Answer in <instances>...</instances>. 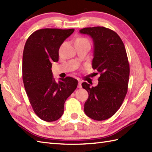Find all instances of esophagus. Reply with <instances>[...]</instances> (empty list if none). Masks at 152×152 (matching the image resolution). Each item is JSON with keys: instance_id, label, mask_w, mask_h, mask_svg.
<instances>
[{"instance_id": "esophagus-1", "label": "esophagus", "mask_w": 152, "mask_h": 152, "mask_svg": "<svg viewBox=\"0 0 152 152\" xmlns=\"http://www.w3.org/2000/svg\"><path fill=\"white\" fill-rule=\"evenodd\" d=\"M77 87L80 89V88H82V81L79 80L78 81V86H77Z\"/></svg>"}]
</instances>
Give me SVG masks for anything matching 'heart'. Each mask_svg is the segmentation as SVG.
<instances>
[{
  "mask_svg": "<svg viewBox=\"0 0 152 152\" xmlns=\"http://www.w3.org/2000/svg\"><path fill=\"white\" fill-rule=\"evenodd\" d=\"M76 41H81V42H89V41L86 37H79L76 39Z\"/></svg>",
  "mask_w": 152,
  "mask_h": 152,
  "instance_id": "obj_1",
  "label": "heart"
}]
</instances>
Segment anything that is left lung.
Returning <instances> with one entry per match:
<instances>
[{
	"mask_svg": "<svg viewBox=\"0 0 152 152\" xmlns=\"http://www.w3.org/2000/svg\"><path fill=\"white\" fill-rule=\"evenodd\" d=\"M92 37L94 44L93 69L100 74L98 84L82 86L89 93L84 104L85 113L95 121H104L115 114L128 92L129 65L124 45L113 30L103 26L80 30Z\"/></svg>",
	"mask_w": 152,
	"mask_h": 152,
	"instance_id": "obj_1",
	"label": "left lung"
}]
</instances>
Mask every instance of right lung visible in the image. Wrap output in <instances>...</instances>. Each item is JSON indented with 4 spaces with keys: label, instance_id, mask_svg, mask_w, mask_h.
I'll list each match as a JSON object with an SVG mask.
<instances>
[{
    "label": "right lung",
    "instance_id": "1",
    "mask_svg": "<svg viewBox=\"0 0 152 152\" xmlns=\"http://www.w3.org/2000/svg\"><path fill=\"white\" fill-rule=\"evenodd\" d=\"M75 29L44 28L31 34L24 45L23 80L33 110L43 121L58 120L64 112L66 100L76 89L77 80L72 77L56 83L52 63L59 59V49Z\"/></svg>",
    "mask_w": 152,
    "mask_h": 152
}]
</instances>
